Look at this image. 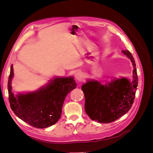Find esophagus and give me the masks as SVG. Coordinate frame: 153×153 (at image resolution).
I'll list each match as a JSON object with an SVG mask.
<instances>
[{"mask_svg": "<svg viewBox=\"0 0 153 153\" xmlns=\"http://www.w3.org/2000/svg\"><path fill=\"white\" fill-rule=\"evenodd\" d=\"M75 78L77 81H81L83 78V75H82V73H80V72L76 73L75 75Z\"/></svg>", "mask_w": 153, "mask_h": 153, "instance_id": "1", "label": "esophagus"}]
</instances>
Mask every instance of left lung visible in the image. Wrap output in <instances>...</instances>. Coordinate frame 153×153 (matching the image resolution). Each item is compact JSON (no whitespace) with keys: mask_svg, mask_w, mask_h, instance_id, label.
Wrapping results in <instances>:
<instances>
[{"mask_svg":"<svg viewBox=\"0 0 153 153\" xmlns=\"http://www.w3.org/2000/svg\"><path fill=\"white\" fill-rule=\"evenodd\" d=\"M122 52L132 62L133 81L122 78L103 85L98 81L88 80L82 86L85 112L93 121L100 123L113 122L126 114L133 103L138 86L136 64L128 50Z\"/></svg>","mask_w":153,"mask_h":153,"instance_id":"1","label":"left lung"}]
</instances>
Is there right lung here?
Returning <instances> with one entry per match:
<instances>
[{
  "label": "right lung",
  "mask_w": 153,
  "mask_h": 153,
  "mask_svg": "<svg viewBox=\"0 0 153 153\" xmlns=\"http://www.w3.org/2000/svg\"><path fill=\"white\" fill-rule=\"evenodd\" d=\"M13 76L11 65L7 83L11 108L22 121L37 128H47L58 121L67 94L76 87L73 77H56L38 91L15 96L11 87Z\"/></svg>",
  "instance_id": "obj_1"
}]
</instances>
